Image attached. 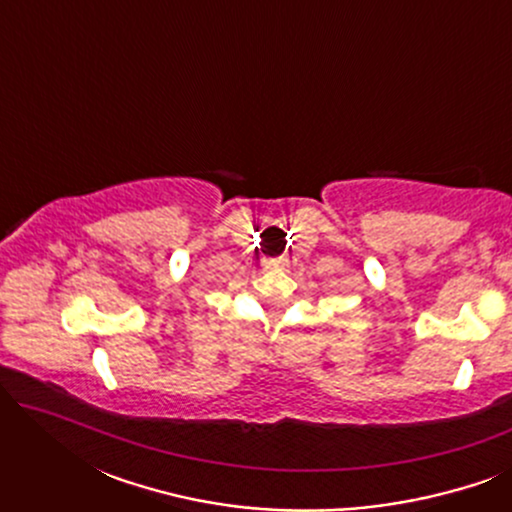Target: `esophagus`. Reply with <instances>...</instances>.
Here are the masks:
<instances>
[{"mask_svg": "<svg viewBox=\"0 0 512 512\" xmlns=\"http://www.w3.org/2000/svg\"><path fill=\"white\" fill-rule=\"evenodd\" d=\"M286 263H289V261H286V258H275V261H270V265H272V268H277V270H282V268H286Z\"/></svg>", "mask_w": 512, "mask_h": 512, "instance_id": "esophagus-1", "label": "esophagus"}]
</instances>
